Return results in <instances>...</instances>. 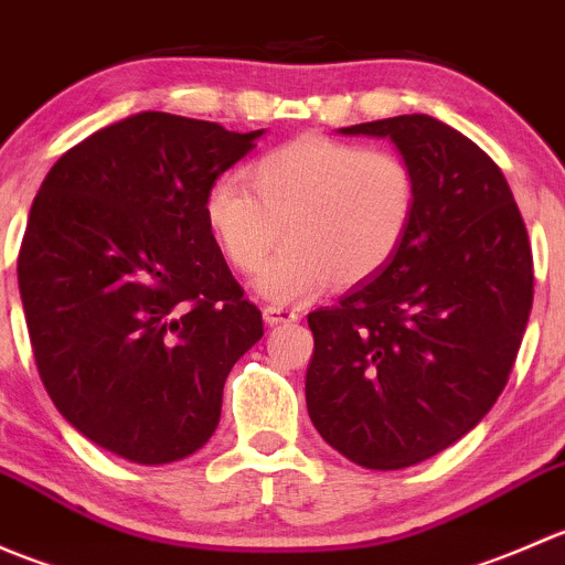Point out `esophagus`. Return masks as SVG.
Listing matches in <instances>:
<instances>
[{
    "instance_id": "1",
    "label": "esophagus",
    "mask_w": 565,
    "mask_h": 565,
    "mask_svg": "<svg viewBox=\"0 0 565 565\" xmlns=\"http://www.w3.org/2000/svg\"><path fill=\"white\" fill-rule=\"evenodd\" d=\"M262 317H265L267 324H284V322H295L300 315L295 309H287V306H265Z\"/></svg>"
}]
</instances>
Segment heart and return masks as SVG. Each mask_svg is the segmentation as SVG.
Masks as SVG:
<instances>
[{
	"mask_svg": "<svg viewBox=\"0 0 565 565\" xmlns=\"http://www.w3.org/2000/svg\"><path fill=\"white\" fill-rule=\"evenodd\" d=\"M246 185L221 177L204 196V221L224 259L262 273L270 300L311 298L335 284L366 281L396 256L418 210V177L388 147L303 134L246 167Z\"/></svg>",
	"mask_w": 565,
	"mask_h": 565,
	"instance_id": "heart-1",
	"label": "heart"
}]
</instances>
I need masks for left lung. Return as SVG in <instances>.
<instances>
[{"label":"left lung","mask_w":565,"mask_h":565,"mask_svg":"<svg viewBox=\"0 0 565 565\" xmlns=\"http://www.w3.org/2000/svg\"><path fill=\"white\" fill-rule=\"evenodd\" d=\"M341 134L388 136L418 177L396 256L311 311L306 404L324 443L369 470L446 451L503 393L530 306L533 250L498 163L426 114Z\"/></svg>","instance_id":"obj_1"}]
</instances>
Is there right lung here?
<instances>
[{
    "label": "right lung",
    "instance_id": "1",
    "mask_svg": "<svg viewBox=\"0 0 565 565\" xmlns=\"http://www.w3.org/2000/svg\"><path fill=\"white\" fill-rule=\"evenodd\" d=\"M262 130L141 111L51 167L19 289L51 402L106 451L163 465L202 448L232 366L262 339L204 196Z\"/></svg>",
    "mask_w": 565,
    "mask_h": 565
}]
</instances>
